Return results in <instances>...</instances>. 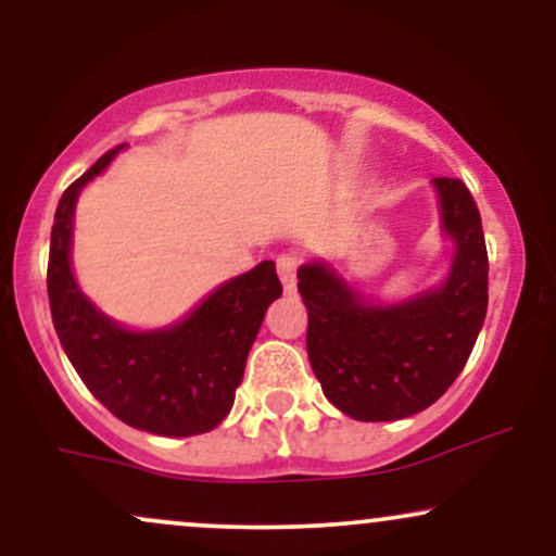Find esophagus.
Returning a JSON list of instances; mask_svg holds the SVG:
<instances>
[{
    "label": "esophagus",
    "instance_id": "34e87169",
    "mask_svg": "<svg viewBox=\"0 0 556 556\" xmlns=\"http://www.w3.org/2000/svg\"><path fill=\"white\" fill-rule=\"evenodd\" d=\"M277 274H279V279H282L287 292L295 290V274H298L295 253H282V256L277 258Z\"/></svg>",
    "mask_w": 556,
    "mask_h": 556
}]
</instances>
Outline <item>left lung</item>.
Instances as JSON below:
<instances>
[{"instance_id":"8db88e82","label":"left lung","mask_w":556,"mask_h":556,"mask_svg":"<svg viewBox=\"0 0 556 556\" xmlns=\"http://www.w3.org/2000/svg\"><path fill=\"white\" fill-rule=\"evenodd\" d=\"M433 188L442 229L455 242L442 287L379 305L321 261L298 269L311 368L331 405L355 420H400L433 405L460 376L486 318L481 214L463 180L433 177Z\"/></svg>"}]
</instances>
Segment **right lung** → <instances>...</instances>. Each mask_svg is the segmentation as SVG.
Here are the masks:
<instances>
[{"label":"right lung","instance_id":"right-lung-1","mask_svg":"<svg viewBox=\"0 0 556 556\" xmlns=\"http://www.w3.org/2000/svg\"><path fill=\"white\" fill-rule=\"evenodd\" d=\"M123 149L106 151L60 198L47 271L52 321L83 384L112 416L159 437H195L232 410L251 344L282 282L274 261H261L167 329L132 331L101 314L70 269L73 214L80 190Z\"/></svg>","mask_w":556,"mask_h":556}]
</instances>
